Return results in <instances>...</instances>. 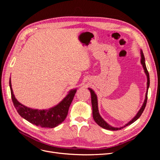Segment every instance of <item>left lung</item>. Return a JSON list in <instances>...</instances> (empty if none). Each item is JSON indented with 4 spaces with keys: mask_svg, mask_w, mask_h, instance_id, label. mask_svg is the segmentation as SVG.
I'll return each mask as SVG.
<instances>
[{
    "mask_svg": "<svg viewBox=\"0 0 160 160\" xmlns=\"http://www.w3.org/2000/svg\"><path fill=\"white\" fill-rule=\"evenodd\" d=\"M141 63L143 65V67L144 69V71L146 72V74L147 75V78H148V82H147V91H146V99H145V101L143 102V104L142 105V107L141 108V109H139V111H138V113H137V115L135 116L133 118V119L130 121V122L127 123L126 125H125L123 127H121V128H113L111 127V125H109L107 122H105L104 119L101 117L99 113V110H98V98H97V95L95 93V92L93 90H92L91 89L89 88L90 92H91V103H92V109H93V119L95 120V122L97 123V124L99 125L100 127L103 128L105 129H108V130H111V131H117V130H119L121 129H122L123 128H125L128 125L133 123V122H135L140 116L142 115L143 111L145 109V108L146 106V103H147V100H148V88L149 87V72L148 71V69L146 68V62H145V57L143 55V51H141Z\"/></svg>",
    "mask_w": 160,
    "mask_h": 160,
    "instance_id": "8db88e82",
    "label": "left lung"
}]
</instances>
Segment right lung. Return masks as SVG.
<instances>
[{"label":"right lung","mask_w":160,"mask_h":160,"mask_svg":"<svg viewBox=\"0 0 160 160\" xmlns=\"http://www.w3.org/2000/svg\"><path fill=\"white\" fill-rule=\"evenodd\" d=\"M11 98L14 108L22 118L32 124L41 128H53L61 124L67 118L69 106L76 93V89L69 91V94L61 102L49 109H34L22 105L14 98L11 87V79L9 80Z\"/></svg>","instance_id":"1"}]
</instances>
